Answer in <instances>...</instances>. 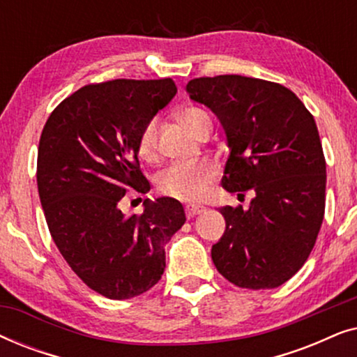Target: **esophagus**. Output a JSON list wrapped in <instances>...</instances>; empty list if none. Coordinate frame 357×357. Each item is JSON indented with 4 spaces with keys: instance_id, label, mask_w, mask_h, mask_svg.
I'll return each mask as SVG.
<instances>
[{
    "instance_id": "esophagus-1",
    "label": "esophagus",
    "mask_w": 357,
    "mask_h": 357,
    "mask_svg": "<svg viewBox=\"0 0 357 357\" xmlns=\"http://www.w3.org/2000/svg\"><path fill=\"white\" fill-rule=\"evenodd\" d=\"M203 206H199V204H187V208H185V211H187V218H195L197 214L203 213Z\"/></svg>"
}]
</instances>
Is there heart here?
I'll return each mask as SVG.
<instances>
[{
    "label": "heart",
    "instance_id": "obj_1",
    "mask_svg": "<svg viewBox=\"0 0 357 357\" xmlns=\"http://www.w3.org/2000/svg\"><path fill=\"white\" fill-rule=\"evenodd\" d=\"M180 120L197 136L203 125L211 123L206 112L198 107H187L180 112ZM138 154L141 159L153 160L155 155V123L151 121L141 131L138 139ZM216 178V167L208 160L193 164H174L158 177V188L170 198L182 202H198L206 195L209 185Z\"/></svg>",
    "mask_w": 357,
    "mask_h": 357
}]
</instances>
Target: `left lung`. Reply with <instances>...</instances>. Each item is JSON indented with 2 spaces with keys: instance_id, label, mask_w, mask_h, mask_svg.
I'll use <instances>...</instances> for the list:
<instances>
[{
  "instance_id": "obj_1",
  "label": "left lung",
  "mask_w": 357,
  "mask_h": 357,
  "mask_svg": "<svg viewBox=\"0 0 357 357\" xmlns=\"http://www.w3.org/2000/svg\"><path fill=\"white\" fill-rule=\"evenodd\" d=\"M185 91L226 133L222 188L253 193L248 209H219L226 232L213 263L238 287L275 289L301 270L324 221L326 164L314 116L287 87L257 77H199Z\"/></svg>"
}]
</instances>
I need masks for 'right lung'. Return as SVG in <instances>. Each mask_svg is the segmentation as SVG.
Returning <instances> with one entry per match:
<instances>
[{
  "mask_svg": "<svg viewBox=\"0 0 357 357\" xmlns=\"http://www.w3.org/2000/svg\"><path fill=\"white\" fill-rule=\"evenodd\" d=\"M175 94L170 77L89 84L43 126L37 187L52 238L71 270L109 299L149 291L164 273L165 243L187 221L182 203L169 197L146 198L139 216L119 208L126 190L149 192L138 139Z\"/></svg>",
  "mask_w": 357,
  "mask_h": 357,
  "instance_id": "add662e5",
  "label": "right lung"
}]
</instances>
